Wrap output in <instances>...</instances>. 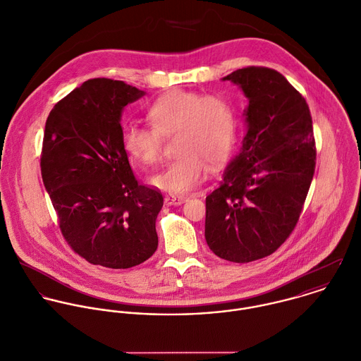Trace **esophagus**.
Masks as SVG:
<instances>
[{"label": "esophagus", "mask_w": 361, "mask_h": 361, "mask_svg": "<svg viewBox=\"0 0 361 361\" xmlns=\"http://www.w3.org/2000/svg\"><path fill=\"white\" fill-rule=\"evenodd\" d=\"M188 200L186 196H180V195H166L165 196V204L168 206H178L182 204Z\"/></svg>", "instance_id": "1"}]
</instances>
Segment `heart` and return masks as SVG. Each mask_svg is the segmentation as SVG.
I'll use <instances>...</instances> for the list:
<instances>
[{
    "instance_id": "b5f03b06",
    "label": "heart",
    "mask_w": 361,
    "mask_h": 361,
    "mask_svg": "<svg viewBox=\"0 0 361 361\" xmlns=\"http://www.w3.org/2000/svg\"><path fill=\"white\" fill-rule=\"evenodd\" d=\"M148 118L152 126L127 123L121 145L133 162L151 166L161 158L162 135L179 133L180 155L149 178V183L164 192L185 193L197 186L206 165L223 166L237 142L235 110L220 96L175 89L149 106Z\"/></svg>"
}]
</instances>
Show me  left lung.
Masks as SVG:
<instances>
[{
    "instance_id": "left-lung-1",
    "label": "left lung",
    "mask_w": 361,
    "mask_h": 361,
    "mask_svg": "<svg viewBox=\"0 0 361 361\" xmlns=\"http://www.w3.org/2000/svg\"><path fill=\"white\" fill-rule=\"evenodd\" d=\"M223 80L248 99L247 134L206 197L204 237L217 257L251 262L276 251L299 220L316 165L312 117L302 94L274 69L248 66Z\"/></svg>"
}]
</instances>
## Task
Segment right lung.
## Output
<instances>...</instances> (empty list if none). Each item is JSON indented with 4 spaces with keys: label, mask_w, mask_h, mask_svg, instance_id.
<instances>
[{
    "label": "right lung",
    "mask_w": 361,
    "mask_h": 361,
    "mask_svg": "<svg viewBox=\"0 0 361 361\" xmlns=\"http://www.w3.org/2000/svg\"><path fill=\"white\" fill-rule=\"evenodd\" d=\"M145 93L92 79L58 102L45 126L41 172L75 252L114 269L147 261L158 247L159 190L138 185L121 145V113Z\"/></svg>",
    "instance_id": "add662e5"
}]
</instances>
